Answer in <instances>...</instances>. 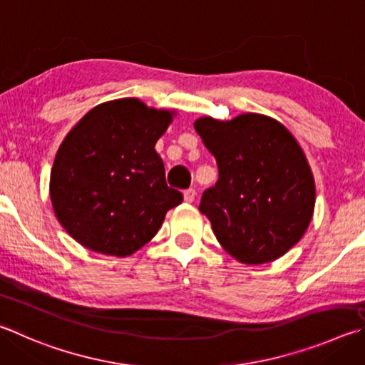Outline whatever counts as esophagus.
I'll list each match as a JSON object with an SVG mask.
<instances>
[{"label": "esophagus", "mask_w": 365, "mask_h": 365, "mask_svg": "<svg viewBox=\"0 0 365 365\" xmlns=\"http://www.w3.org/2000/svg\"><path fill=\"white\" fill-rule=\"evenodd\" d=\"M183 197H185V202H193L195 197H196V190L195 188H188L183 191Z\"/></svg>", "instance_id": "esophagus-1"}]
</instances>
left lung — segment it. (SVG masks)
I'll use <instances>...</instances> for the list:
<instances>
[{
    "label": "left lung",
    "mask_w": 365,
    "mask_h": 365,
    "mask_svg": "<svg viewBox=\"0 0 365 365\" xmlns=\"http://www.w3.org/2000/svg\"><path fill=\"white\" fill-rule=\"evenodd\" d=\"M195 129L218 168L200 204L217 241L246 264L282 257L302 240L316 201L313 172L295 137L258 113L231 121L205 116Z\"/></svg>",
    "instance_id": "1"
}]
</instances>
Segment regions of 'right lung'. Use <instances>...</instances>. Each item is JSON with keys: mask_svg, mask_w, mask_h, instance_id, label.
I'll use <instances>...</instances> for the list:
<instances>
[{"mask_svg": "<svg viewBox=\"0 0 365 365\" xmlns=\"http://www.w3.org/2000/svg\"><path fill=\"white\" fill-rule=\"evenodd\" d=\"M174 113L138 98L105 102L86 113L56 155L49 195L57 220L81 246L125 257L161 228L183 201L168 187L155 145Z\"/></svg>", "mask_w": 365, "mask_h": 365, "instance_id": "1", "label": "right lung"}]
</instances>
